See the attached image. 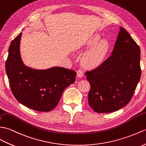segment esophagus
<instances>
[{"label":"esophagus","mask_w":146,"mask_h":146,"mask_svg":"<svg viewBox=\"0 0 146 146\" xmlns=\"http://www.w3.org/2000/svg\"><path fill=\"white\" fill-rule=\"evenodd\" d=\"M77 76L78 77H82L84 76V73L82 70H77Z\"/></svg>","instance_id":"obj_1"}]
</instances>
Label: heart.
Returning <instances> with one entry per match:
<instances>
[{
	"label": "heart",
	"instance_id": "obj_1",
	"mask_svg": "<svg viewBox=\"0 0 146 146\" xmlns=\"http://www.w3.org/2000/svg\"><path fill=\"white\" fill-rule=\"evenodd\" d=\"M101 39L99 35L95 34L89 37L85 44L87 47H92L84 55L82 59L83 65L87 68H95L102 62L108 52L109 44L106 40Z\"/></svg>",
	"mask_w": 146,
	"mask_h": 146
}]
</instances>
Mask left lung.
I'll list each match as a JSON object with an SVG mask.
<instances>
[{
  "label": "left lung",
  "mask_w": 146,
  "mask_h": 146,
  "mask_svg": "<svg viewBox=\"0 0 146 146\" xmlns=\"http://www.w3.org/2000/svg\"><path fill=\"white\" fill-rule=\"evenodd\" d=\"M141 50L123 27H120L112 55L96 69L86 71L90 85L89 105L96 112L108 113L127 105L141 75Z\"/></svg>",
  "instance_id": "1"
}]
</instances>
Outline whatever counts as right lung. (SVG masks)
I'll return each instance as SVG.
<instances>
[{
	"instance_id": "add662e5",
	"label": "right lung",
	"mask_w": 146,
	"mask_h": 146,
	"mask_svg": "<svg viewBox=\"0 0 146 146\" xmlns=\"http://www.w3.org/2000/svg\"><path fill=\"white\" fill-rule=\"evenodd\" d=\"M21 32L9 48L5 70L13 95L27 108L49 112L59 103L64 89L74 83L76 72L60 67L35 70L26 67L20 56Z\"/></svg>"
}]
</instances>
